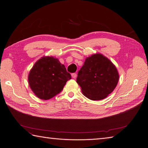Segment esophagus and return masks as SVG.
Wrapping results in <instances>:
<instances>
[{
	"label": "esophagus",
	"mask_w": 148,
	"mask_h": 148,
	"mask_svg": "<svg viewBox=\"0 0 148 148\" xmlns=\"http://www.w3.org/2000/svg\"><path fill=\"white\" fill-rule=\"evenodd\" d=\"M71 76H72V77L73 79H75L76 77H77V74H76V73H73L71 74Z\"/></svg>",
	"instance_id": "1"
}]
</instances>
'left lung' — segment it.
<instances>
[{
    "label": "left lung",
    "mask_w": 148,
    "mask_h": 148,
    "mask_svg": "<svg viewBox=\"0 0 148 148\" xmlns=\"http://www.w3.org/2000/svg\"><path fill=\"white\" fill-rule=\"evenodd\" d=\"M118 80L115 66L102 54L95 53L85 59L76 81L85 96L92 101H99L113 92Z\"/></svg>",
    "instance_id": "8db88e82"
}]
</instances>
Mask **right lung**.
I'll return each instance as SVG.
<instances>
[{
	"label": "right lung",
	"mask_w": 148,
	"mask_h": 148,
	"mask_svg": "<svg viewBox=\"0 0 148 148\" xmlns=\"http://www.w3.org/2000/svg\"><path fill=\"white\" fill-rule=\"evenodd\" d=\"M71 79L64 65L52 56L42 57L34 64L28 76L32 91L42 100L50 99Z\"/></svg>",
	"instance_id": "1"
}]
</instances>
